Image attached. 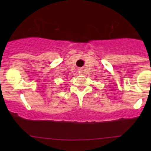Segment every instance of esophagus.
<instances>
[{
    "label": "esophagus",
    "mask_w": 151,
    "mask_h": 151,
    "mask_svg": "<svg viewBox=\"0 0 151 151\" xmlns=\"http://www.w3.org/2000/svg\"><path fill=\"white\" fill-rule=\"evenodd\" d=\"M78 73L79 74H82L83 73V69L82 68H78Z\"/></svg>",
    "instance_id": "obj_1"
}]
</instances>
